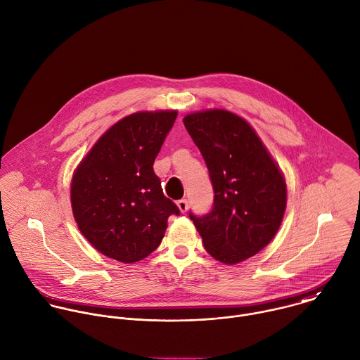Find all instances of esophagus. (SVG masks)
<instances>
[{"label": "esophagus", "instance_id": "esophagus-1", "mask_svg": "<svg viewBox=\"0 0 360 360\" xmlns=\"http://www.w3.org/2000/svg\"><path fill=\"white\" fill-rule=\"evenodd\" d=\"M178 207H179V210H181V213H186L188 212V207H189V205H188V200L186 199H182V200H178Z\"/></svg>", "mask_w": 360, "mask_h": 360}]
</instances>
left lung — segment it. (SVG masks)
I'll return each instance as SVG.
<instances>
[{"instance_id":"obj_1","label":"left lung","mask_w":360,"mask_h":360,"mask_svg":"<svg viewBox=\"0 0 360 360\" xmlns=\"http://www.w3.org/2000/svg\"><path fill=\"white\" fill-rule=\"evenodd\" d=\"M184 124L214 191L212 210L189 217L214 259L243 262L265 248L281 227L288 200L283 174L251 124L229 110L189 113Z\"/></svg>"}]
</instances>
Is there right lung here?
<instances>
[{
	"instance_id": "right-lung-1",
	"label": "right lung",
	"mask_w": 360,
	"mask_h": 360,
	"mask_svg": "<svg viewBox=\"0 0 360 360\" xmlns=\"http://www.w3.org/2000/svg\"><path fill=\"white\" fill-rule=\"evenodd\" d=\"M176 110L136 112L94 144L71 181L77 226L101 254L133 264L161 244L178 206L164 196L153 165Z\"/></svg>"
}]
</instances>
